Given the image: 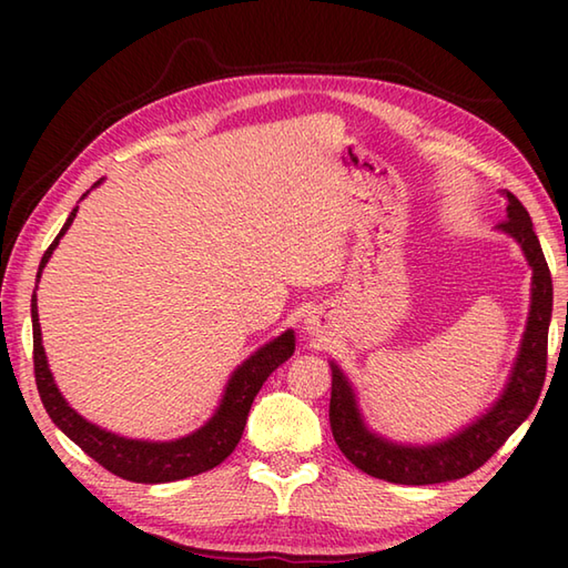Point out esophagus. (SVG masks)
<instances>
[{
  "label": "esophagus",
  "instance_id": "obj_1",
  "mask_svg": "<svg viewBox=\"0 0 568 568\" xmlns=\"http://www.w3.org/2000/svg\"><path fill=\"white\" fill-rule=\"evenodd\" d=\"M305 329H307L310 334H317V332H320V322H315V317L307 320V322H305Z\"/></svg>",
  "mask_w": 568,
  "mask_h": 568
}]
</instances>
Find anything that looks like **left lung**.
Segmentation results:
<instances>
[{
    "label": "left lung",
    "instance_id": "obj_1",
    "mask_svg": "<svg viewBox=\"0 0 568 568\" xmlns=\"http://www.w3.org/2000/svg\"><path fill=\"white\" fill-rule=\"evenodd\" d=\"M496 229L517 241L527 265L532 268L529 315L508 383L486 413L446 439L403 444L383 437L366 425L352 381L332 361V434L342 454L364 474L403 486H429L464 478L484 466L535 409L547 376V336L554 300L551 273L532 220L513 192H505V220Z\"/></svg>",
    "mask_w": 568,
    "mask_h": 568
}]
</instances>
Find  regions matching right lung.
Wrapping results in <instances>:
<instances>
[{
	"instance_id": "obj_1",
	"label": "right lung",
	"mask_w": 568,
	"mask_h": 568,
	"mask_svg": "<svg viewBox=\"0 0 568 568\" xmlns=\"http://www.w3.org/2000/svg\"><path fill=\"white\" fill-rule=\"evenodd\" d=\"M98 185H102V180H98L92 187ZM88 192H84L80 200L88 197ZM75 214H78V207L70 212L63 229H60V234L43 253L39 273H36V281H41V273L45 268L48 258L53 256L55 246L70 229L72 220H75ZM31 324H33V373H36V385H39V395L48 417L55 422V427L63 432L65 437L75 442L80 449L88 456H92L100 466L112 470V474L119 478L134 480V484H171V480L197 476V474H204V470L220 466L224 458L236 449L241 434H244V427H246L251 403L253 397L258 395L261 385L268 381L271 373L281 364H285V361L295 352L293 329L275 336L273 342L263 344L258 352H253L244 364L234 368V373L226 381V388L222 393L220 405L214 409V415L204 422L200 429L171 442H149V439H129V437H122V434L102 429L100 425L84 419L80 413H75V409L70 407L63 393L58 390L51 368H48L45 348L41 339L36 291L31 295Z\"/></svg>"
}]
</instances>
